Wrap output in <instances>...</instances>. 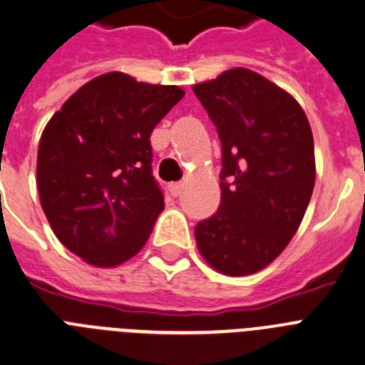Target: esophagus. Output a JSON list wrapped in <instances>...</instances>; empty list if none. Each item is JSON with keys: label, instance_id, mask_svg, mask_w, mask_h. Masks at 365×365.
<instances>
[{"label": "esophagus", "instance_id": "1", "mask_svg": "<svg viewBox=\"0 0 365 365\" xmlns=\"http://www.w3.org/2000/svg\"><path fill=\"white\" fill-rule=\"evenodd\" d=\"M170 192H171V195H180V192H182V185H180V182H171L170 185Z\"/></svg>", "mask_w": 365, "mask_h": 365}]
</instances>
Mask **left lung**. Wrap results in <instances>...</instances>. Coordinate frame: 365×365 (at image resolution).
<instances>
[{
	"mask_svg": "<svg viewBox=\"0 0 365 365\" xmlns=\"http://www.w3.org/2000/svg\"><path fill=\"white\" fill-rule=\"evenodd\" d=\"M221 142V203L195 225L214 269L240 277L272 264L297 232L316 180L308 118L288 92L247 68L194 86Z\"/></svg>",
	"mask_w": 365,
	"mask_h": 365,
	"instance_id": "8db88e82",
	"label": "left lung"
}]
</instances>
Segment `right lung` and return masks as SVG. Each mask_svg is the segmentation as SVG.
<instances>
[{
  "label": "right lung",
  "mask_w": 365,
  "mask_h": 365,
  "mask_svg": "<svg viewBox=\"0 0 365 365\" xmlns=\"http://www.w3.org/2000/svg\"><path fill=\"white\" fill-rule=\"evenodd\" d=\"M182 96L110 71L81 86L43 129L40 203L61 244L85 262L118 266L148 242L164 208L149 136Z\"/></svg>",
  "instance_id": "add662e5"
}]
</instances>
